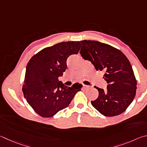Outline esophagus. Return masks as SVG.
<instances>
[{
	"label": "esophagus",
	"mask_w": 147,
	"mask_h": 147,
	"mask_svg": "<svg viewBox=\"0 0 147 147\" xmlns=\"http://www.w3.org/2000/svg\"><path fill=\"white\" fill-rule=\"evenodd\" d=\"M83 86H84V88H87V87H90V86H89V85H85V84H83Z\"/></svg>",
	"instance_id": "obj_1"
}]
</instances>
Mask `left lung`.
<instances>
[{
    "instance_id": "obj_1",
    "label": "left lung",
    "mask_w": 147,
    "mask_h": 147,
    "mask_svg": "<svg viewBox=\"0 0 147 147\" xmlns=\"http://www.w3.org/2000/svg\"><path fill=\"white\" fill-rule=\"evenodd\" d=\"M80 53L90 61L96 71H103L107 83L106 90L95 87L99 92L91 104L105 116L121 114L132 102L136 92L137 82L131 64L123 53L110 45L95 40L80 41Z\"/></svg>"
}]
</instances>
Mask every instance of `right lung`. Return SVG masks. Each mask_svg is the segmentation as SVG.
<instances>
[{"mask_svg": "<svg viewBox=\"0 0 147 147\" xmlns=\"http://www.w3.org/2000/svg\"><path fill=\"white\" fill-rule=\"evenodd\" d=\"M80 42H63L46 47L34 55L26 66L22 91L33 110L42 117L49 118L68 107L82 85L67 87L58 80L67 69V59L78 54Z\"/></svg>", "mask_w": 147, "mask_h": 147, "instance_id": "add662e5", "label": "right lung"}]
</instances>
